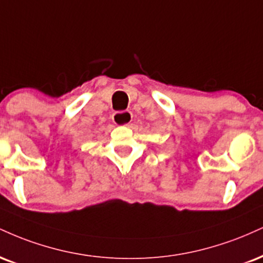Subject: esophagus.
I'll return each mask as SVG.
<instances>
[{"label":"esophagus","instance_id":"34e87169","mask_svg":"<svg viewBox=\"0 0 263 263\" xmlns=\"http://www.w3.org/2000/svg\"><path fill=\"white\" fill-rule=\"evenodd\" d=\"M132 121V112L129 110L115 111L112 114V122L116 126H129Z\"/></svg>","mask_w":263,"mask_h":263}]
</instances>
